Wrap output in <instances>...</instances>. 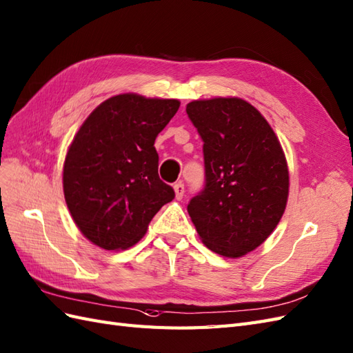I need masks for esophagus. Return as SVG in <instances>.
Instances as JSON below:
<instances>
[{
    "mask_svg": "<svg viewBox=\"0 0 353 353\" xmlns=\"http://www.w3.org/2000/svg\"><path fill=\"white\" fill-rule=\"evenodd\" d=\"M174 192H176V198L177 200H182L183 194H185V185L182 182H179L174 185Z\"/></svg>",
    "mask_w": 353,
    "mask_h": 353,
    "instance_id": "1",
    "label": "esophagus"
}]
</instances>
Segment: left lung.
<instances>
[{
	"label": "left lung",
	"mask_w": 353,
	"mask_h": 353,
	"mask_svg": "<svg viewBox=\"0 0 353 353\" xmlns=\"http://www.w3.org/2000/svg\"><path fill=\"white\" fill-rule=\"evenodd\" d=\"M203 140L204 188L188 213L204 245L239 258L256 249L282 218L288 165L274 131L240 98H213L186 105Z\"/></svg>",
	"instance_id": "8db88e82"
}]
</instances>
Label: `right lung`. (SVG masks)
I'll use <instances>...</instances> for the list:
<instances>
[{"mask_svg":"<svg viewBox=\"0 0 353 353\" xmlns=\"http://www.w3.org/2000/svg\"><path fill=\"white\" fill-rule=\"evenodd\" d=\"M177 99L122 94L88 116L64 162V195L79 230L94 245H135L174 189L158 176L157 135L179 110Z\"/></svg>","mask_w":353,"mask_h":353,"instance_id":"obj_1","label":"right lung"}]
</instances>
